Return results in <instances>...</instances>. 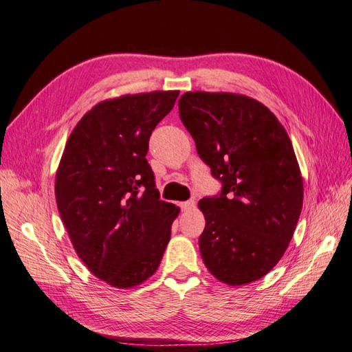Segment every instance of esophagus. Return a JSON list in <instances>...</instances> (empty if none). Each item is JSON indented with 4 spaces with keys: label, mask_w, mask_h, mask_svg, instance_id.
I'll use <instances>...</instances> for the list:
<instances>
[{
    "label": "esophagus",
    "mask_w": 352,
    "mask_h": 352,
    "mask_svg": "<svg viewBox=\"0 0 352 352\" xmlns=\"http://www.w3.org/2000/svg\"><path fill=\"white\" fill-rule=\"evenodd\" d=\"M179 206H181L182 210H190V209H192L194 206H196V201H194V200H186V201H182Z\"/></svg>",
    "instance_id": "esophagus-1"
}]
</instances>
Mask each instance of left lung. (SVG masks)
I'll use <instances>...</instances> for the list:
<instances>
[{"label": "left lung", "mask_w": 352, "mask_h": 352, "mask_svg": "<svg viewBox=\"0 0 352 352\" xmlns=\"http://www.w3.org/2000/svg\"><path fill=\"white\" fill-rule=\"evenodd\" d=\"M179 117L221 182L203 197L199 238L210 274L230 286L259 280L286 252L302 208V177L287 132L267 107L233 93L186 91Z\"/></svg>", "instance_id": "obj_1"}]
</instances>
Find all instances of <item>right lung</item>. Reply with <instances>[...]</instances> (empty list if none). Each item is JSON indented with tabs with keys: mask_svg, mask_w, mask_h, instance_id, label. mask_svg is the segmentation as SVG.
Instances as JSON below:
<instances>
[{
	"mask_svg": "<svg viewBox=\"0 0 352 352\" xmlns=\"http://www.w3.org/2000/svg\"><path fill=\"white\" fill-rule=\"evenodd\" d=\"M179 91L104 100L70 134L56 176L58 212L80 259L114 287L158 270L179 214L160 200L146 160L149 138Z\"/></svg>",
	"mask_w": 352,
	"mask_h": 352,
	"instance_id": "obj_1",
	"label": "right lung"
}]
</instances>
